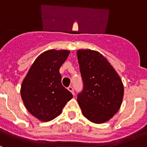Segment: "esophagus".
I'll return each instance as SVG.
<instances>
[{
  "label": "esophagus",
  "instance_id": "1",
  "mask_svg": "<svg viewBox=\"0 0 147 147\" xmlns=\"http://www.w3.org/2000/svg\"><path fill=\"white\" fill-rule=\"evenodd\" d=\"M67 89H68V90H69L70 92L72 93L73 95H74V87L71 85V86H69L68 88H67Z\"/></svg>",
  "mask_w": 147,
  "mask_h": 147
}]
</instances>
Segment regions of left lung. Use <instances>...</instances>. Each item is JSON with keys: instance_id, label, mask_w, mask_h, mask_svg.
<instances>
[{"instance_id": "1", "label": "left lung", "mask_w": 147, "mask_h": 147, "mask_svg": "<svg viewBox=\"0 0 147 147\" xmlns=\"http://www.w3.org/2000/svg\"><path fill=\"white\" fill-rule=\"evenodd\" d=\"M78 62L83 89L77 101L83 115L102 124L119 111L124 96L120 76L106 58L96 51L78 50Z\"/></svg>"}]
</instances>
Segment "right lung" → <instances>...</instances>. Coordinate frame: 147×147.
Wrapping results in <instances>:
<instances>
[{
	"label": "right lung",
	"mask_w": 147,
	"mask_h": 147,
	"mask_svg": "<svg viewBox=\"0 0 147 147\" xmlns=\"http://www.w3.org/2000/svg\"><path fill=\"white\" fill-rule=\"evenodd\" d=\"M70 54L67 50H49L35 59L20 89L28 112L42 121L53 120L62 113L73 95L62 85L59 68Z\"/></svg>",
	"instance_id": "obj_1"
}]
</instances>
